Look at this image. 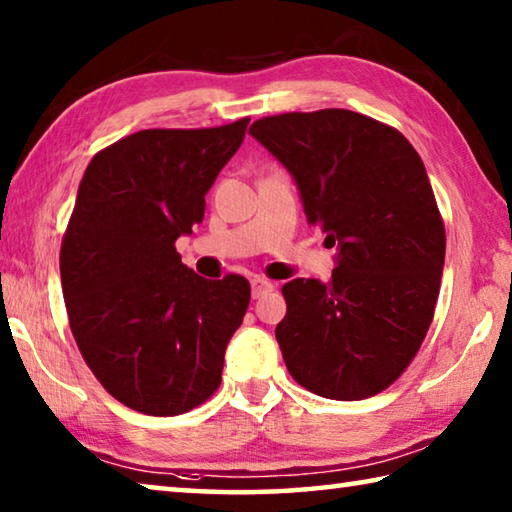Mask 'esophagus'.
<instances>
[{
    "mask_svg": "<svg viewBox=\"0 0 512 512\" xmlns=\"http://www.w3.org/2000/svg\"><path fill=\"white\" fill-rule=\"evenodd\" d=\"M268 291H273V282L271 280H266V277H259V275L250 280V293H253L255 300L262 298L264 293H268Z\"/></svg>",
    "mask_w": 512,
    "mask_h": 512,
    "instance_id": "1",
    "label": "esophagus"
}]
</instances>
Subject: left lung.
<instances>
[{"instance_id":"obj_1","label":"left lung","mask_w":512,"mask_h":512,"mask_svg":"<svg viewBox=\"0 0 512 512\" xmlns=\"http://www.w3.org/2000/svg\"><path fill=\"white\" fill-rule=\"evenodd\" d=\"M248 133L291 173L307 221L336 246L332 280L282 287L284 363L329 400L377 395L420 350L440 291L445 225L427 169L402 133L343 108L264 117Z\"/></svg>"}]
</instances>
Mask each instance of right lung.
I'll return each instance as SVG.
<instances>
[{
	"label": "right lung",
	"instance_id": "right-lung-1",
	"mask_svg": "<svg viewBox=\"0 0 512 512\" xmlns=\"http://www.w3.org/2000/svg\"><path fill=\"white\" fill-rule=\"evenodd\" d=\"M248 121L133 133L83 173L60 248L69 327L101 386L140 413H185L221 384L250 284L205 280L173 244L203 221L205 194Z\"/></svg>",
	"mask_w": 512,
	"mask_h": 512
}]
</instances>
